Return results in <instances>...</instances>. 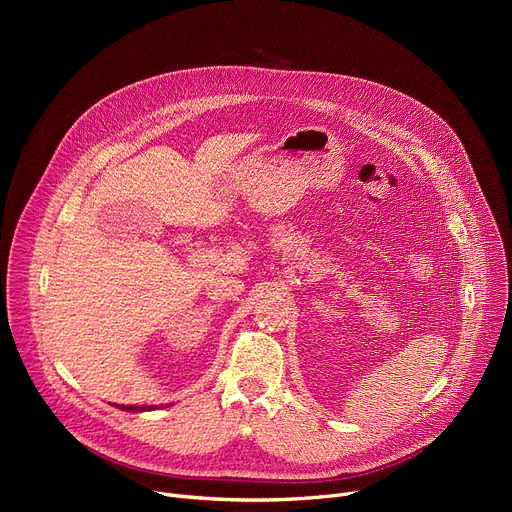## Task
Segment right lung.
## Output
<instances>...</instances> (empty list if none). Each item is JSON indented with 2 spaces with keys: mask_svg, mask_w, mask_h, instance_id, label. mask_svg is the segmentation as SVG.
Instances as JSON below:
<instances>
[{
  "mask_svg": "<svg viewBox=\"0 0 512 512\" xmlns=\"http://www.w3.org/2000/svg\"><path fill=\"white\" fill-rule=\"evenodd\" d=\"M118 409H122V411H128V413H141V411H151L153 409V405H149V407H145V405H141V407H124V405H116Z\"/></svg>",
  "mask_w": 512,
  "mask_h": 512,
  "instance_id": "obj_1",
  "label": "right lung"
}]
</instances>
